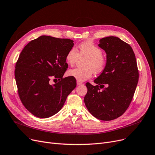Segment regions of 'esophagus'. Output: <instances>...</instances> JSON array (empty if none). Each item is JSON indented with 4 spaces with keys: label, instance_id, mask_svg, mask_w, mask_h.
<instances>
[{
    "label": "esophagus",
    "instance_id": "1",
    "mask_svg": "<svg viewBox=\"0 0 155 155\" xmlns=\"http://www.w3.org/2000/svg\"><path fill=\"white\" fill-rule=\"evenodd\" d=\"M81 84H83V83H82V82L77 81V85H78V86H80V85H81Z\"/></svg>",
    "mask_w": 155,
    "mask_h": 155
}]
</instances>
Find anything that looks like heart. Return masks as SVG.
I'll use <instances>...</instances> for the list:
<instances>
[{"instance_id":"obj_1","label":"heart","mask_w":155,"mask_h":155,"mask_svg":"<svg viewBox=\"0 0 155 155\" xmlns=\"http://www.w3.org/2000/svg\"><path fill=\"white\" fill-rule=\"evenodd\" d=\"M78 57H86L83 63L84 67L71 69L68 71L67 74L79 81H84L90 78L93 72L95 74L102 72L106 65V60L102 55V49L89 41L79 45L77 50L74 48H71L65 57L67 63L73 65Z\"/></svg>"}]
</instances>
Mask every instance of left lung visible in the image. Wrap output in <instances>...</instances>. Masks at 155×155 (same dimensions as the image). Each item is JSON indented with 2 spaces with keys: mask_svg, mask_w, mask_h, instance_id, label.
<instances>
[{
  "mask_svg": "<svg viewBox=\"0 0 155 155\" xmlns=\"http://www.w3.org/2000/svg\"><path fill=\"white\" fill-rule=\"evenodd\" d=\"M99 42L98 46L107 54L106 65L94 80L95 86L86 84L88 91L84 101L96 118L110 121L121 116L129 107L139 81V71L134 52L127 43L114 36L104 38Z\"/></svg>",
  "mask_w": 155,
  "mask_h": 155,
  "instance_id": "1",
  "label": "left lung"
}]
</instances>
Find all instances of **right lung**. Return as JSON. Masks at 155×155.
Listing matches in <instances>:
<instances>
[{"label":"right lung","instance_id":"1","mask_svg":"<svg viewBox=\"0 0 155 155\" xmlns=\"http://www.w3.org/2000/svg\"><path fill=\"white\" fill-rule=\"evenodd\" d=\"M73 42L42 35L28 43L20 54L15 71L18 94L25 107L36 117L57 114L76 88V79L63 78L68 68L65 57ZM52 77L59 81L51 85Z\"/></svg>","mask_w":155,"mask_h":155}]
</instances>
